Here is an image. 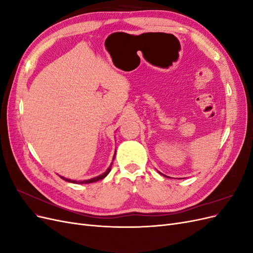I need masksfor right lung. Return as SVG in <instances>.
Masks as SVG:
<instances>
[{
  "label": "right lung",
  "mask_w": 253,
  "mask_h": 253,
  "mask_svg": "<svg viewBox=\"0 0 253 253\" xmlns=\"http://www.w3.org/2000/svg\"><path fill=\"white\" fill-rule=\"evenodd\" d=\"M115 154H116V153H115ZM114 159H115V155H114L113 160H114ZM112 165H113V163L111 164V166L108 168V170H106L104 173H102V174H100V175H98V176H96V177H93V178H90V179H86V180L78 181V180H73V179H70V178H65V177H63V176H60V177L62 178V179H64L65 181L72 182V183H91V182H95V181H98V180H100V179H103V178L105 177V176H108V174L111 172Z\"/></svg>",
  "instance_id": "1"
}]
</instances>
